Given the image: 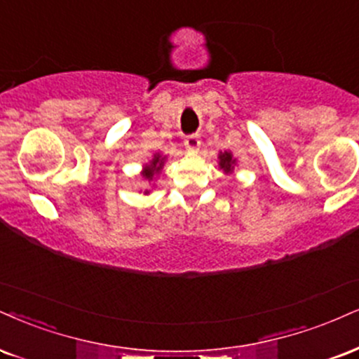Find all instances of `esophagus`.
<instances>
[{"label": "esophagus", "mask_w": 359, "mask_h": 359, "mask_svg": "<svg viewBox=\"0 0 359 359\" xmlns=\"http://www.w3.org/2000/svg\"><path fill=\"white\" fill-rule=\"evenodd\" d=\"M184 144H185V147H187L189 150H197L198 145H201V140H198L197 133H192V135L185 137Z\"/></svg>", "instance_id": "34e87169"}]
</instances>
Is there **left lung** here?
<instances>
[{"mask_svg":"<svg viewBox=\"0 0 359 359\" xmlns=\"http://www.w3.org/2000/svg\"><path fill=\"white\" fill-rule=\"evenodd\" d=\"M221 167L224 168V170L226 172H229L232 168V163H234L236 161H232V155L229 154V152H224V154H221Z\"/></svg>","mask_w":359,"mask_h":359,"instance_id":"1","label":"left lung"}]
</instances>
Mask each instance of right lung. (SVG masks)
I'll return each instance as SVG.
<instances>
[{"label":"right lung","instance_id":"right-lung-1","mask_svg":"<svg viewBox=\"0 0 359 359\" xmlns=\"http://www.w3.org/2000/svg\"><path fill=\"white\" fill-rule=\"evenodd\" d=\"M162 162H163V158H161V155H155V158L152 161V163H150L149 167H145V170H144L145 179L152 180L154 174H157V172L162 168Z\"/></svg>","mask_w":359,"mask_h":359}]
</instances>
